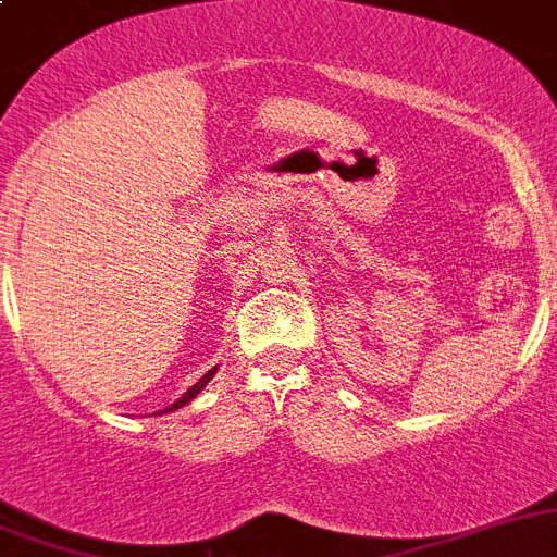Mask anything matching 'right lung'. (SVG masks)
I'll return each mask as SVG.
<instances>
[{
    "label": "right lung",
    "instance_id": "1",
    "mask_svg": "<svg viewBox=\"0 0 557 557\" xmlns=\"http://www.w3.org/2000/svg\"><path fill=\"white\" fill-rule=\"evenodd\" d=\"M213 374H216V369H210V372H208V374H202V377H199V383H194V385H191V388L185 391V394H183V397H180V399H177V403H174V405H169V408H166V413H169V410H177V408H183V405H188V403H191V399H194V397H197L199 391H202V388H205V385H208V380H210V377H213Z\"/></svg>",
    "mask_w": 557,
    "mask_h": 557
}]
</instances>
